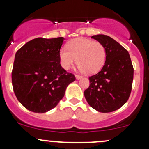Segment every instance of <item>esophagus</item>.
I'll return each mask as SVG.
<instances>
[{
    "instance_id": "esophagus-1",
    "label": "esophagus",
    "mask_w": 149,
    "mask_h": 149,
    "mask_svg": "<svg viewBox=\"0 0 149 149\" xmlns=\"http://www.w3.org/2000/svg\"><path fill=\"white\" fill-rule=\"evenodd\" d=\"M82 77H83V76H80V75H76V79H77V80H79V79H81Z\"/></svg>"
}]
</instances>
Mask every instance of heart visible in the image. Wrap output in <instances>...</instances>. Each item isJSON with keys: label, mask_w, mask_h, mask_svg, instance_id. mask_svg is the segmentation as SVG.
I'll return each instance as SVG.
<instances>
[{"label": "heart", "mask_w": 149, "mask_h": 149, "mask_svg": "<svg viewBox=\"0 0 149 149\" xmlns=\"http://www.w3.org/2000/svg\"><path fill=\"white\" fill-rule=\"evenodd\" d=\"M66 47L68 51L63 48L59 52L60 63L65 70H68L76 59V64L83 73L94 74L103 67L106 61V48L100 42L78 37L70 40Z\"/></svg>", "instance_id": "heart-1"}]
</instances>
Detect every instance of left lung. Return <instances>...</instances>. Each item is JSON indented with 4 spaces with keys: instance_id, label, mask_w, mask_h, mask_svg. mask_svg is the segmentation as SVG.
I'll list each match as a JSON object with an SVG mask.
<instances>
[{
    "instance_id": "1",
    "label": "left lung",
    "mask_w": 149,
    "mask_h": 149,
    "mask_svg": "<svg viewBox=\"0 0 149 149\" xmlns=\"http://www.w3.org/2000/svg\"><path fill=\"white\" fill-rule=\"evenodd\" d=\"M91 38L104 45L107 57L102 70L88 79L90 85L84 97L98 112H113L126 103L131 92L133 67L130 55L109 36L97 34Z\"/></svg>"
}]
</instances>
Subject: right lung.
Returning <instances> with one entry per match:
<instances>
[{"label": "right lung", "instance_id": "right-lung-1", "mask_svg": "<svg viewBox=\"0 0 149 149\" xmlns=\"http://www.w3.org/2000/svg\"><path fill=\"white\" fill-rule=\"evenodd\" d=\"M63 37H38L22 46L15 55L12 85L16 98L28 110L44 113L53 109L76 77L60 63Z\"/></svg>", "mask_w": 149, "mask_h": 149}]
</instances>
